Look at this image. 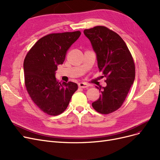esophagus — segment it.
<instances>
[{"label": "esophagus", "instance_id": "esophagus-1", "mask_svg": "<svg viewBox=\"0 0 160 160\" xmlns=\"http://www.w3.org/2000/svg\"><path fill=\"white\" fill-rule=\"evenodd\" d=\"M78 86L80 88H86L88 87V85L86 84L85 82H80V83L78 84Z\"/></svg>", "mask_w": 160, "mask_h": 160}]
</instances>
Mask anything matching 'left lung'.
Masks as SVG:
<instances>
[{"label":"left lung","instance_id":"8db88e82","mask_svg":"<svg viewBox=\"0 0 160 160\" xmlns=\"http://www.w3.org/2000/svg\"><path fill=\"white\" fill-rule=\"evenodd\" d=\"M97 56L98 66L106 87H96L101 92L98 100L92 104L102 114L114 112L122 106L135 79V64L126 44L116 32L104 26L85 29Z\"/></svg>","mask_w":160,"mask_h":160}]
</instances>
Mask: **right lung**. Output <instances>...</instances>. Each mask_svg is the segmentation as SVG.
Here are the masks:
<instances>
[{
	"instance_id": "1",
	"label": "right lung",
	"mask_w": 160,
	"mask_h": 160,
	"mask_svg": "<svg viewBox=\"0 0 160 160\" xmlns=\"http://www.w3.org/2000/svg\"><path fill=\"white\" fill-rule=\"evenodd\" d=\"M81 34L80 31L52 33L39 39L24 61V84L32 100L50 116H57L68 107L78 84L58 82L55 72L63 64L67 51Z\"/></svg>"
}]
</instances>
